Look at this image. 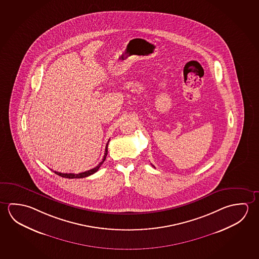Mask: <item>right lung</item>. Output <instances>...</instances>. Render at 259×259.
Wrapping results in <instances>:
<instances>
[{
	"label": "right lung",
	"instance_id": "obj_1",
	"mask_svg": "<svg viewBox=\"0 0 259 259\" xmlns=\"http://www.w3.org/2000/svg\"><path fill=\"white\" fill-rule=\"evenodd\" d=\"M108 143H109V141L107 142V144L106 145V151H105V154H104V157H103L102 161L99 162V164H98L97 167H95L93 169H91V170H87V171H84V172H80V174H61V172H59V171H56L54 170V172H55L57 175H59V176H61V177H63V178H68V179H79V178H85V177H88V176H90V175H92V174H95V172H97L98 171V169L100 168V166L102 165L103 162L105 161L106 158V154H107V146H108Z\"/></svg>",
	"mask_w": 259,
	"mask_h": 259
}]
</instances>
